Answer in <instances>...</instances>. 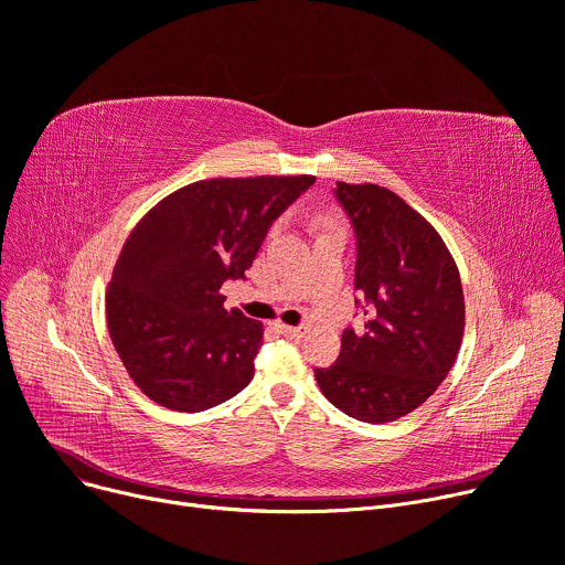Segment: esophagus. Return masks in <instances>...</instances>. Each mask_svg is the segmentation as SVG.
<instances>
[{
    "mask_svg": "<svg viewBox=\"0 0 565 565\" xmlns=\"http://www.w3.org/2000/svg\"><path fill=\"white\" fill-rule=\"evenodd\" d=\"M278 330L285 338H303L306 335V328L303 326H287V323H278Z\"/></svg>",
    "mask_w": 565,
    "mask_h": 565,
    "instance_id": "1",
    "label": "esophagus"
}]
</instances>
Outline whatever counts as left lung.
Masks as SVG:
<instances>
[{
    "mask_svg": "<svg viewBox=\"0 0 565 565\" xmlns=\"http://www.w3.org/2000/svg\"><path fill=\"white\" fill-rule=\"evenodd\" d=\"M335 195L355 232V289L367 321L362 335L344 330L338 362L315 376L349 417L394 422L454 367L466 330L458 267L436 227L390 189L338 182Z\"/></svg>",
    "mask_w": 565,
    "mask_h": 565,
    "instance_id": "obj_1",
    "label": "left lung"
}]
</instances>
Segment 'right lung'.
Segmentation results:
<instances>
[{"label": "right lung", "mask_w": 565, "mask_h": 565, "mask_svg": "<svg viewBox=\"0 0 565 565\" xmlns=\"http://www.w3.org/2000/svg\"><path fill=\"white\" fill-rule=\"evenodd\" d=\"M315 175L216 178L159 201L129 232L107 289V326L129 379L154 404L198 413L255 374L262 321L225 310L271 223Z\"/></svg>", "instance_id": "1"}]
</instances>
